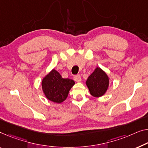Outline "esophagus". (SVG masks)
<instances>
[{"label": "esophagus", "instance_id": "esophagus-1", "mask_svg": "<svg viewBox=\"0 0 148 148\" xmlns=\"http://www.w3.org/2000/svg\"><path fill=\"white\" fill-rule=\"evenodd\" d=\"M74 80L77 82H79L81 81V76L80 74H78V75H75L74 76Z\"/></svg>", "mask_w": 148, "mask_h": 148}]
</instances>
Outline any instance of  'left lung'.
Here are the masks:
<instances>
[{
	"label": "left lung",
	"mask_w": 148,
	"mask_h": 148,
	"mask_svg": "<svg viewBox=\"0 0 148 148\" xmlns=\"http://www.w3.org/2000/svg\"><path fill=\"white\" fill-rule=\"evenodd\" d=\"M86 85L92 96L100 97L105 94L108 87V77L101 68H96L87 79Z\"/></svg>",
	"instance_id": "1"
}]
</instances>
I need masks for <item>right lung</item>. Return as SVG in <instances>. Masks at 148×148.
Returning <instances> with one entry per match:
<instances>
[{"instance_id": "right-lung-1", "label": "right lung", "mask_w": 148, "mask_h": 148, "mask_svg": "<svg viewBox=\"0 0 148 148\" xmlns=\"http://www.w3.org/2000/svg\"><path fill=\"white\" fill-rule=\"evenodd\" d=\"M74 84V80L63 78L54 69L42 82V90L46 98L56 103H61L66 99L68 92Z\"/></svg>"}]
</instances>
